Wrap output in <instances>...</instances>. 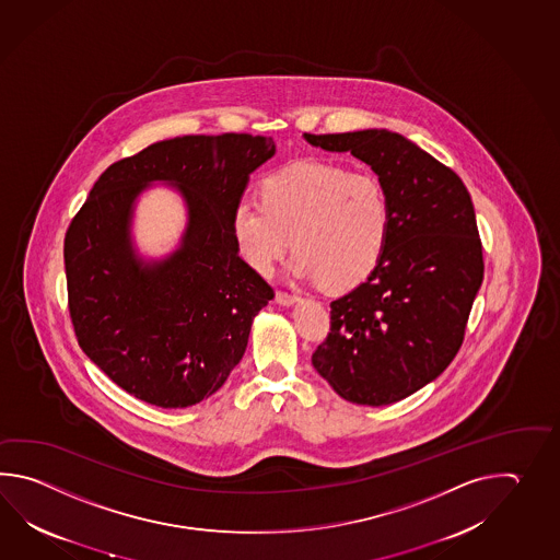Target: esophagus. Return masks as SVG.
<instances>
[{"instance_id": "1", "label": "esophagus", "mask_w": 560, "mask_h": 560, "mask_svg": "<svg viewBox=\"0 0 560 560\" xmlns=\"http://www.w3.org/2000/svg\"><path fill=\"white\" fill-rule=\"evenodd\" d=\"M276 302H278L280 306H292V304H296L298 296L288 294V292H278V294H276Z\"/></svg>"}]
</instances>
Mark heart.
I'll return each instance as SVG.
<instances>
[{
    "label": "heart",
    "instance_id": "b5f03b06",
    "mask_svg": "<svg viewBox=\"0 0 560 560\" xmlns=\"http://www.w3.org/2000/svg\"><path fill=\"white\" fill-rule=\"evenodd\" d=\"M260 201L240 200L232 212L240 254L260 275L275 270L290 242L292 275L334 292L366 282L381 266L393 215L378 178L304 160L268 174Z\"/></svg>",
    "mask_w": 560,
    "mask_h": 560
}]
</instances>
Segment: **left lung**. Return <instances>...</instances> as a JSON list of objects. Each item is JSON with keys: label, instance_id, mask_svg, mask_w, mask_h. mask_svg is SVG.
<instances>
[{"label": "left lung", "instance_id": "obj_1", "mask_svg": "<svg viewBox=\"0 0 560 560\" xmlns=\"http://www.w3.org/2000/svg\"><path fill=\"white\" fill-rule=\"evenodd\" d=\"M304 140L369 164L393 215L381 266L330 304L312 364L348 402L393 405L439 378L463 345L485 275L475 206L451 167L396 131Z\"/></svg>", "mask_w": 560, "mask_h": 560}]
</instances>
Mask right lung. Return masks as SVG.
Instances as JSON below:
<instances>
[{
  "instance_id": "obj_1",
  "label": "right lung",
  "mask_w": 560,
  "mask_h": 560,
  "mask_svg": "<svg viewBox=\"0 0 560 560\" xmlns=\"http://www.w3.org/2000/svg\"><path fill=\"white\" fill-rule=\"evenodd\" d=\"M275 154L264 136H182L95 182L63 242L70 316L85 357L126 393L162 408L198 405L244 357L275 290L240 258L232 212ZM152 183H170L189 214L179 248L160 261L130 240L135 202Z\"/></svg>"
}]
</instances>
